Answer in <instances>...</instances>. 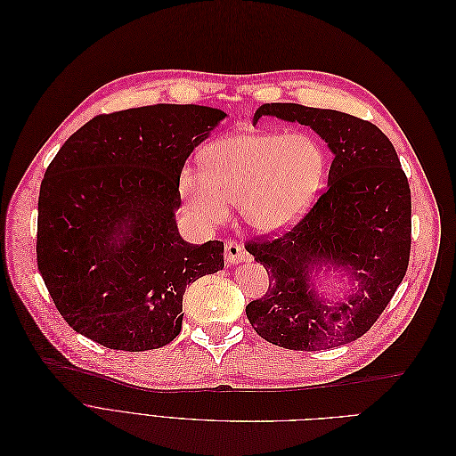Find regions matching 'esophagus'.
Segmentation results:
<instances>
[{
	"mask_svg": "<svg viewBox=\"0 0 456 456\" xmlns=\"http://www.w3.org/2000/svg\"><path fill=\"white\" fill-rule=\"evenodd\" d=\"M224 257H226V262L230 265L243 264V262H248V259H250L248 252H245V248L237 241H228L224 245Z\"/></svg>",
	"mask_w": 456,
	"mask_h": 456,
	"instance_id": "34e87169",
	"label": "esophagus"
}]
</instances>
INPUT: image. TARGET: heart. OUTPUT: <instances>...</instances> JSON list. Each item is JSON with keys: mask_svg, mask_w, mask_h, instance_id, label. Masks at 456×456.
I'll list each match as a JSON object with an SVG mask.
<instances>
[{"mask_svg": "<svg viewBox=\"0 0 456 456\" xmlns=\"http://www.w3.org/2000/svg\"><path fill=\"white\" fill-rule=\"evenodd\" d=\"M206 167L182 172L180 192L199 224L219 226L240 202L243 219L259 233L297 224L315 202L327 176V154L306 134L241 132L215 141Z\"/></svg>", "mask_w": 456, "mask_h": 456, "instance_id": "heart-1", "label": "heart"}]
</instances>
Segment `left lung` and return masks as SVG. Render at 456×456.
<instances>
[{
  "instance_id": "8db88e82",
  "label": "left lung",
  "mask_w": 456,
  "mask_h": 456,
  "mask_svg": "<svg viewBox=\"0 0 456 456\" xmlns=\"http://www.w3.org/2000/svg\"><path fill=\"white\" fill-rule=\"evenodd\" d=\"M262 117L310 126L334 161L305 219L276 240L247 245L269 274V291L250 302L247 317L264 339L291 351L351 343L373 327L408 267L411 202L397 151L375 124L341 111L264 103L254 122ZM322 266L350 278L343 301L316 293Z\"/></svg>"
}]
</instances>
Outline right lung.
I'll return each mask as SVG.
<instances>
[{
  "label": "right lung",
  "mask_w": 456,
  "mask_h": 456,
  "mask_svg": "<svg viewBox=\"0 0 456 456\" xmlns=\"http://www.w3.org/2000/svg\"><path fill=\"white\" fill-rule=\"evenodd\" d=\"M226 118L158 103L98 115L61 146L38 194L37 262L59 314L115 351L159 349L182 330L185 288L224 267V245L183 241L182 168Z\"/></svg>",
  "instance_id": "add662e5"
}]
</instances>
